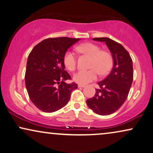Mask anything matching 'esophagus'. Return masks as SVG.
I'll return each instance as SVG.
<instances>
[{
  "instance_id": "34e87169",
  "label": "esophagus",
  "mask_w": 153,
  "mask_h": 153,
  "mask_svg": "<svg viewBox=\"0 0 153 153\" xmlns=\"http://www.w3.org/2000/svg\"><path fill=\"white\" fill-rule=\"evenodd\" d=\"M78 87L79 88H83V87H85V85H78Z\"/></svg>"
}]
</instances>
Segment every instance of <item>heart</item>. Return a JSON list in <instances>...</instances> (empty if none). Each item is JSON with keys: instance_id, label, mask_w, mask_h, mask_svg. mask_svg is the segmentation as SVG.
Masks as SVG:
<instances>
[{"instance_id": "b5f03b06", "label": "heart", "mask_w": 153, "mask_h": 153, "mask_svg": "<svg viewBox=\"0 0 153 153\" xmlns=\"http://www.w3.org/2000/svg\"><path fill=\"white\" fill-rule=\"evenodd\" d=\"M77 50L90 57L87 71H79L73 75V79L80 85H86L97 78L98 73L100 75H106L113 66V56L108 51L101 50L97 45L87 42L77 47ZM64 66L68 70L73 71L76 68V56L71 50L66 51L64 56Z\"/></svg>"}]
</instances>
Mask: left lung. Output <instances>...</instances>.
<instances>
[{
    "label": "left lung",
    "instance_id": "1",
    "mask_svg": "<svg viewBox=\"0 0 153 153\" xmlns=\"http://www.w3.org/2000/svg\"><path fill=\"white\" fill-rule=\"evenodd\" d=\"M94 40L105 42L113 59V68L104 80L98 82L94 97L87 104L95 113L108 115L115 113L127 99L133 81V64L129 52L121 44L108 38H95Z\"/></svg>",
    "mask_w": 153,
    "mask_h": 153
}]
</instances>
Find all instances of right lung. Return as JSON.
Masks as SVG:
<instances>
[{"label":"right lung","instance_id":"1","mask_svg":"<svg viewBox=\"0 0 153 153\" xmlns=\"http://www.w3.org/2000/svg\"><path fill=\"white\" fill-rule=\"evenodd\" d=\"M80 38H50L34 47L28 56L25 84L32 103L45 113H52L65 106L71 91L78 88L67 84L71 75L65 71L64 56Z\"/></svg>","mask_w":153,"mask_h":153}]
</instances>
